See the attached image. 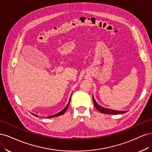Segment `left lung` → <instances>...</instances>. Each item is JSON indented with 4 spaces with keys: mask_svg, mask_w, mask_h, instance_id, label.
I'll return each instance as SVG.
<instances>
[{
    "mask_svg": "<svg viewBox=\"0 0 152 152\" xmlns=\"http://www.w3.org/2000/svg\"><path fill=\"white\" fill-rule=\"evenodd\" d=\"M93 101H94V105L95 107V108L99 110L101 112V113L109 114H124V113H125V112H126V111L114 110H112V109H105V108H104V107H102V106H100L99 104H97L96 101L95 100V99H94V96H93Z\"/></svg>",
    "mask_w": 152,
    "mask_h": 152,
    "instance_id": "left-lung-1",
    "label": "left lung"
}]
</instances>
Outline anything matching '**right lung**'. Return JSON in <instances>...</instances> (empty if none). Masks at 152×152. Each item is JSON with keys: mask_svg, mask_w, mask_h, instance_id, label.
I'll return each mask as SVG.
<instances>
[{"mask_svg": "<svg viewBox=\"0 0 152 152\" xmlns=\"http://www.w3.org/2000/svg\"><path fill=\"white\" fill-rule=\"evenodd\" d=\"M70 100H71V98H70V99H69V103H68V104L66 105V107H65L64 109L62 111H61L60 112H58V113H57V114H55V115H52V116H49V117H48V118H51V117H57V116H59V115H62L64 113V112L66 111V110L67 109V108H68V107H69V103H70ZM35 116H36V117H37L38 115H35V114H33Z\"/></svg>", "mask_w": 152, "mask_h": 152, "instance_id": "right-lung-1", "label": "right lung"}]
</instances>
